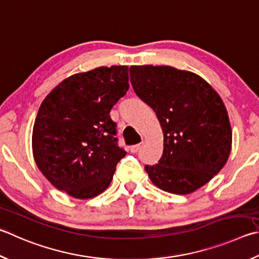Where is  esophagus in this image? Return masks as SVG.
I'll return each instance as SVG.
<instances>
[{"mask_svg":"<svg viewBox=\"0 0 259 259\" xmlns=\"http://www.w3.org/2000/svg\"><path fill=\"white\" fill-rule=\"evenodd\" d=\"M143 147V144H137V145H134V146H130V152L131 153H138L140 149Z\"/></svg>","mask_w":259,"mask_h":259,"instance_id":"obj_1","label":"esophagus"}]
</instances>
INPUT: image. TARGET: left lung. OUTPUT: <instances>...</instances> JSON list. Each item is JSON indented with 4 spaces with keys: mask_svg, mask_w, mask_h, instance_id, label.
I'll list each match as a JSON object with an SVG mask.
<instances>
[{
    "mask_svg": "<svg viewBox=\"0 0 259 259\" xmlns=\"http://www.w3.org/2000/svg\"><path fill=\"white\" fill-rule=\"evenodd\" d=\"M130 81L156 113L164 136L161 159L145 166L150 181L176 195L199 189L222 170L231 152L222 98L198 74L167 65H131Z\"/></svg>",
    "mask_w": 259,
    "mask_h": 259,
    "instance_id": "8db88e82",
    "label": "left lung"
}]
</instances>
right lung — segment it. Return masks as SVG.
<instances>
[{
	"instance_id": "obj_1",
	"label": "right lung",
	"mask_w": 259,
	"mask_h": 259,
	"mask_svg": "<svg viewBox=\"0 0 259 259\" xmlns=\"http://www.w3.org/2000/svg\"><path fill=\"white\" fill-rule=\"evenodd\" d=\"M126 65L100 67L64 79L41 103L32 129L37 167L77 199L102 194L125 152L110 112L129 89Z\"/></svg>"
}]
</instances>
